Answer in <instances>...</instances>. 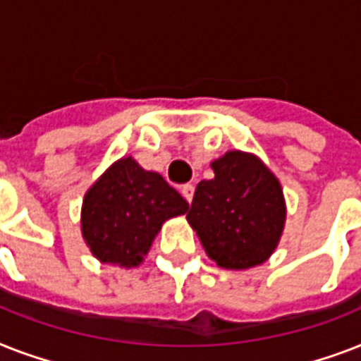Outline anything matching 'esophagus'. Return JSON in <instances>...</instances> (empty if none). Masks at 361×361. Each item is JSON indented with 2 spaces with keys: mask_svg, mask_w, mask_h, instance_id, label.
<instances>
[{
  "mask_svg": "<svg viewBox=\"0 0 361 361\" xmlns=\"http://www.w3.org/2000/svg\"><path fill=\"white\" fill-rule=\"evenodd\" d=\"M181 195H183V198H185L187 202H191L192 195H195V187H192L191 183H187V185L181 187Z\"/></svg>",
  "mask_w": 361,
  "mask_h": 361,
  "instance_id": "34e87169",
  "label": "esophagus"
}]
</instances>
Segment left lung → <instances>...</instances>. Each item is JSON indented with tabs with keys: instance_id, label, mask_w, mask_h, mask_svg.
<instances>
[{
	"instance_id": "left-lung-1",
	"label": "left lung",
	"mask_w": 361,
	"mask_h": 361,
	"mask_svg": "<svg viewBox=\"0 0 361 361\" xmlns=\"http://www.w3.org/2000/svg\"><path fill=\"white\" fill-rule=\"evenodd\" d=\"M212 180L197 185L187 221L219 268L247 269L268 260L285 231L281 181L255 153L232 149L209 164Z\"/></svg>"
}]
</instances>
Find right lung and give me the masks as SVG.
Masks as SVG:
<instances>
[{
	"mask_svg": "<svg viewBox=\"0 0 361 361\" xmlns=\"http://www.w3.org/2000/svg\"><path fill=\"white\" fill-rule=\"evenodd\" d=\"M189 204L163 176L135 159L112 163L84 195L82 238L99 262L136 268L164 221L187 214Z\"/></svg>",
	"mask_w": 361,
	"mask_h": 361,
	"instance_id": "obj_1",
	"label": "right lung"
}]
</instances>
